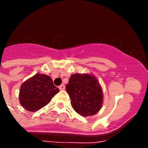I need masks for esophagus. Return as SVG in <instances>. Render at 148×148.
<instances>
[{
	"instance_id": "1",
	"label": "esophagus",
	"mask_w": 148,
	"mask_h": 148,
	"mask_svg": "<svg viewBox=\"0 0 148 148\" xmlns=\"http://www.w3.org/2000/svg\"><path fill=\"white\" fill-rule=\"evenodd\" d=\"M59 89H60V90H64L65 89V86L64 84H61V85L59 86Z\"/></svg>"
}]
</instances>
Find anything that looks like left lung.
Wrapping results in <instances>:
<instances>
[{
	"label": "left lung",
	"mask_w": 148,
	"mask_h": 148,
	"mask_svg": "<svg viewBox=\"0 0 148 148\" xmlns=\"http://www.w3.org/2000/svg\"><path fill=\"white\" fill-rule=\"evenodd\" d=\"M72 108L83 117L96 114L103 105V90L97 77L90 74H74L66 85Z\"/></svg>",
	"instance_id": "8db88e82"
}]
</instances>
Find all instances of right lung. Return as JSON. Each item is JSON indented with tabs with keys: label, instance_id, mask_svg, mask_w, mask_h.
<instances>
[{
	"label": "right lung",
	"instance_id": "1",
	"mask_svg": "<svg viewBox=\"0 0 148 148\" xmlns=\"http://www.w3.org/2000/svg\"><path fill=\"white\" fill-rule=\"evenodd\" d=\"M58 92L59 88L53 85L51 77L38 73L22 84L19 101L24 109L34 112L47 105Z\"/></svg>",
	"mask_w": 148,
	"mask_h": 148
}]
</instances>
